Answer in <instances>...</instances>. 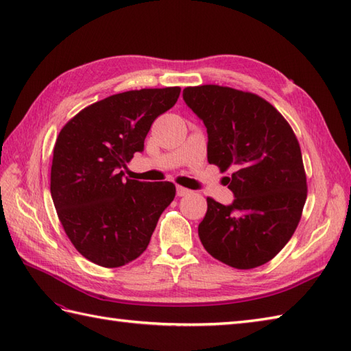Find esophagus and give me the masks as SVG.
<instances>
[{
    "label": "esophagus",
    "mask_w": 351,
    "mask_h": 351,
    "mask_svg": "<svg viewBox=\"0 0 351 351\" xmlns=\"http://www.w3.org/2000/svg\"><path fill=\"white\" fill-rule=\"evenodd\" d=\"M190 190L189 189H185V187H181V185H176V195L180 196V197H182V196H187V195H190Z\"/></svg>",
    "instance_id": "esophagus-1"
}]
</instances>
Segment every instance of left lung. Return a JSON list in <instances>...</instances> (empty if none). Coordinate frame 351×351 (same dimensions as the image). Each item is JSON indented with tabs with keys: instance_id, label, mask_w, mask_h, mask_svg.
<instances>
[{
	"instance_id": "8db88e82",
	"label": "left lung",
	"mask_w": 351,
	"mask_h": 351,
	"mask_svg": "<svg viewBox=\"0 0 351 351\" xmlns=\"http://www.w3.org/2000/svg\"><path fill=\"white\" fill-rule=\"evenodd\" d=\"M182 98L204 122L208 162L226 176L232 204L208 197L199 238L215 259L255 268L273 259L299 225L306 202V175L293 130L271 104L221 86L184 88Z\"/></svg>"
}]
</instances>
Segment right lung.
<instances>
[{
    "mask_svg": "<svg viewBox=\"0 0 351 351\" xmlns=\"http://www.w3.org/2000/svg\"><path fill=\"white\" fill-rule=\"evenodd\" d=\"M180 87L141 88L95 102L63 126L54 146L51 196L66 235L86 259L114 268L147 247L171 182L123 180L134 154L160 114L175 106Z\"/></svg>",
    "mask_w": 351,
    "mask_h": 351,
    "instance_id": "add662e5",
    "label": "right lung"
}]
</instances>
